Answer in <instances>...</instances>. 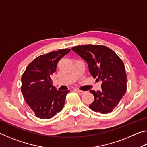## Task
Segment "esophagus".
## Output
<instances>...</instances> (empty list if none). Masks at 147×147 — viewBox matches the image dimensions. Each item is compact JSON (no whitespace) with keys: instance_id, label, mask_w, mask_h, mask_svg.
Listing matches in <instances>:
<instances>
[{"instance_id":"34e87169","label":"esophagus","mask_w":147,"mask_h":147,"mask_svg":"<svg viewBox=\"0 0 147 147\" xmlns=\"http://www.w3.org/2000/svg\"><path fill=\"white\" fill-rule=\"evenodd\" d=\"M76 91L77 93H78V94H83L84 93H85V91L80 90V89H76Z\"/></svg>"}]
</instances>
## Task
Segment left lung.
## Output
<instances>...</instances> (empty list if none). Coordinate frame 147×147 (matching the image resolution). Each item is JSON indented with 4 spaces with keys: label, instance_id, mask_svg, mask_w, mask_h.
<instances>
[{
    "label": "left lung",
    "instance_id": "8db88e82",
    "mask_svg": "<svg viewBox=\"0 0 147 147\" xmlns=\"http://www.w3.org/2000/svg\"><path fill=\"white\" fill-rule=\"evenodd\" d=\"M72 50L86 60L89 73L102 80V90H91L94 101L89 108L103 114L111 113L126 91V73L124 63L108 47L100 45L74 47Z\"/></svg>",
    "mask_w": 147,
    "mask_h": 147
}]
</instances>
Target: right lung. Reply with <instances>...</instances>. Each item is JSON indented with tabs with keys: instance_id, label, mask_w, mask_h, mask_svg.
I'll return each mask as SVG.
<instances>
[{
	"instance_id": "1",
	"label": "right lung",
	"mask_w": 147,
	"mask_h": 147,
	"mask_svg": "<svg viewBox=\"0 0 147 147\" xmlns=\"http://www.w3.org/2000/svg\"><path fill=\"white\" fill-rule=\"evenodd\" d=\"M70 51V49H60L37 57L22 75L21 92L37 117L51 119L63 109L70 91L57 90L51 77L59 59Z\"/></svg>"
}]
</instances>
